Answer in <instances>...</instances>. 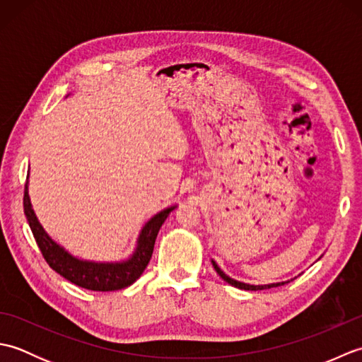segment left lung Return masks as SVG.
Instances as JSON below:
<instances>
[{
    "instance_id": "left-lung-1",
    "label": "left lung",
    "mask_w": 362,
    "mask_h": 362,
    "mask_svg": "<svg viewBox=\"0 0 362 362\" xmlns=\"http://www.w3.org/2000/svg\"><path fill=\"white\" fill-rule=\"evenodd\" d=\"M211 264L214 267V271H216L219 274V276L224 281H227L228 284H232V286L238 288V289H245V291H263V289H271V288H276V286H281V284L284 283H289L288 281H276V283H267V284H249V283H244V281H238L235 279H232V276H228L222 269L216 264V261L211 259Z\"/></svg>"
}]
</instances>
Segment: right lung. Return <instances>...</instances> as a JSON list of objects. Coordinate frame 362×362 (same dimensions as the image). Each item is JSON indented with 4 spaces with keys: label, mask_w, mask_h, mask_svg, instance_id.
Returning a JSON list of instances; mask_svg holds the SVG:
<instances>
[{
    "label": "right lung",
    "mask_w": 362,
    "mask_h": 362,
    "mask_svg": "<svg viewBox=\"0 0 362 362\" xmlns=\"http://www.w3.org/2000/svg\"><path fill=\"white\" fill-rule=\"evenodd\" d=\"M23 205H25V214L29 222V227L33 230L38 249L43 253L46 263L68 281L90 291L103 292L124 289L140 279L152 257L153 244H156V238L158 235L160 227L163 226L169 213L177 209V205L168 206V209H163L157 214H153L148 222H144L140 233H138L135 247L127 258L118 261H95L73 255L64 245L54 241L48 232L43 228L33 209V204H30L29 175L25 185Z\"/></svg>",
    "instance_id": "add662e5"
}]
</instances>
